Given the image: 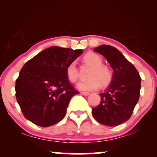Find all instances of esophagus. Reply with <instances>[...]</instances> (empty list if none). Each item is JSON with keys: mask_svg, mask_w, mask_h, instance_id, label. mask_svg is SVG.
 I'll return each instance as SVG.
<instances>
[{"mask_svg": "<svg viewBox=\"0 0 157 157\" xmlns=\"http://www.w3.org/2000/svg\"><path fill=\"white\" fill-rule=\"evenodd\" d=\"M81 94H82V95H83V96H89V94H90L89 92H81Z\"/></svg>", "mask_w": 157, "mask_h": 157, "instance_id": "esophagus-1", "label": "esophagus"}]
</instances>
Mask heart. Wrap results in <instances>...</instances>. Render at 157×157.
I'll return each instance as SVG.
<instances>
[{
    "mask_svg": "<svg viewBox=\"0 0 157 157\" xmlns=\"http://www.w3.org/2000/svg\"><path fill=\"white\" fill-rule=\"evenodd\" d=\"M83 61L91 66L89 74V78L84 81H81L76 86L79 90L84 91H94L100 88L101 84L106 85L110 82L113 76V73L109 66L103 64L102 59L95 53H88L83 56ZM66 76L71 82H76L78 79V70L76 62L73 61L66 68Z\"/></svg>",
    "mask_w": 157,
    "mask_h": 157,
    "instance_id": "obj_1",
    "label": "heart"
}]
</instances>
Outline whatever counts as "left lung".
Segmentation results:
<instances>
[{"instance_id":"8db88e82","label":"left lung","mask_w":157,"mask_h":157,"mask_svg":"<svg viewBox=\"0 0 157 157\" xmlns=\"http://www.w3.org/2000/svg\"><path fill=\"white\" fill-rule=\"evenodd\" d=\"M94 51L108 61L113 71L111 83L100 94L101 102L92 109V114L104 125H120L130 119L138 102L141 78L134 66L117 48L101 45Z\"/></svg>"}]
</instances>
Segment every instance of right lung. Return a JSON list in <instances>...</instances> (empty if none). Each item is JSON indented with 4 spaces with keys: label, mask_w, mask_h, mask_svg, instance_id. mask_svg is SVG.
<instances>
[{
    "label": "right lung",
    "mask_w": 157,
    "mask_h": 157,
    "mask_svg": "<svg viewBox=\"0 0 157 157\" xmlns=\"http://www.w3.org/2000/svg\"><path fill=\"white\" fill-rule=\"evenodd\" d=\"M82 51L51 46L24 64L15 89L25 119L42 127L63 119L71 98L78 94L66 76V68Z\"/></svg>",
    "instance_id": "obj_1"
}]
</instances>
